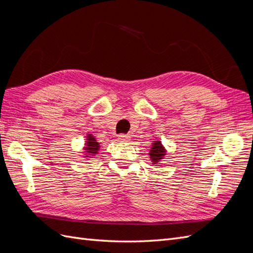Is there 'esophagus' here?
I'll return each mask as SVG.
<instances>
[{
  "mask_svg": "<svg viewBox=\"0 0 253 253\" xmlns=\"http://www.w3.org/2000/svg\"><path fill=\"white\" fill-rule=\"evenodd\" d=\"M129 140H131V137H129L128 135L121 134L118 136V141H120V142H127Z\"/></svg>",
  "mask_w": 253,
  "mask_h": 253,
  "instance_id": "esophagus-1",
  "label": "esophagus"
}]
</instances>
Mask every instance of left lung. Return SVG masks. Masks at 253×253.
Here are the masks:
<instances>
[{
	"mask_svg": "<svg viewBox=\"0 0 253 253\" xmlns=\"http://www.w3.org/2000/svg\"><path fill=\"white\" fill-rule=\"evenodd\" d=\"M167 155V150L163 145L162 141L155 140L152 143L151 150L149 151V156L153 165H156L159 162H162V159Z\"/></svg>",
	"mask_w": 253,
	"mask_h": 253,
	"instance_id": "8db88e82",
	"label": "left lung"
}]
</instances>
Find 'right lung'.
Listing matches in <instances>:
<instances>
[{
  "mask_svg": "<svg viewBox=\"0 0 253 253\" xmlns=\"http://www.w3.org/2000/svg\"><path fill=\"white\" fill-rule=\"evenodd\" d=\"M85 147L83 148V157L84 158H91V156H96L98 153H99V150H100V144H99V142H97L95 137L91 135V134H87L86 135V139H85Z\"/></svg>",
  "mask_w": 253,
  "mask_h": 253,
  "instance_id": "right-lung-1",
  "label": "right lung"
}]
</instances>
